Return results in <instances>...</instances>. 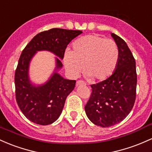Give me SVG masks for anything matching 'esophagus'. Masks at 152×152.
Wrapping results in <instances>:
<instances>
[{"instance_id": "esophagus-1", "label": "esophagus", "mask_w": 152, "mask_h": 152, "mask_svg": "<svg viewBox=\"0 0 152 152\" xmlns=\"http://www.w3.org/2000/svg\"><path fill=\"white\" fill-rule=\"evenodd\" d=\"M85 84V82L84 81H81V80H79V81H76V86H79V84Z\"/></svg>"}]
</instances>
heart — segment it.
Listing matches in <instances>:
<instances>
[{
    "mask_svg": "<svg viewBox=\"0 0 152 152\" xmlns=\"http://www.w3.org/2000/svg\"><path fill=\"white\" fill-rule=\"evenodd\" d=\"M119 59L116 42L99 34H89L76 39L72 50L65 53L63 62L68 72L77 76L82 71L96 81H103L113 74Z\"/></svg>",
    "mask_w": 152,
    "mask_h": 152,
    "instance_id": "1",
    "label": "heart"
}]
</instances>
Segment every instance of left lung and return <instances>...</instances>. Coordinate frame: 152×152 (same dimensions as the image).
Segmentation results:
<instances>
[{"mask_svg": "<svg viewBox=\"0 0 152 152\" xmlns=\"http://www.w3.org/2000/svg\"><path fill=\"white\" fill-rule=\"evenodd\" d=\"M119 50V59L114 73L106 80L91 84V94L85 105L90 121L107 128L121 122L130 113L136 96V61L126 42L111 34Z\"/></svg>", "mask_w": 152, "mask_h": 152, "instance_id": "8db88e82", "label": "left lung"}]
</instances>
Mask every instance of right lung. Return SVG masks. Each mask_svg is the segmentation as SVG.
I'll return each mask as SVG.
<instances>
[{"label": "right lung", "instance_id": "obj_1", "mask_svg": "<svg viewBox=\"0 0 152 152\" xmlns=\"http://www.w3.org/2000/svg\"><path fill=\"white\" fill-rule=\"evenodd\" d=\"M81 33L79 30L53 28L34 36L23 50L15 71V93L20 110L31 122L42 126L54 123L76 84L75 80L65 79L56 72L45 84L33 86L28 75L31 58L37 51L48 50L63 59L70 42ZM62 66L61 60L56 58V68Z\"/></svg>", "mask_w": 152, "mask_h": 152}]
</instances>
